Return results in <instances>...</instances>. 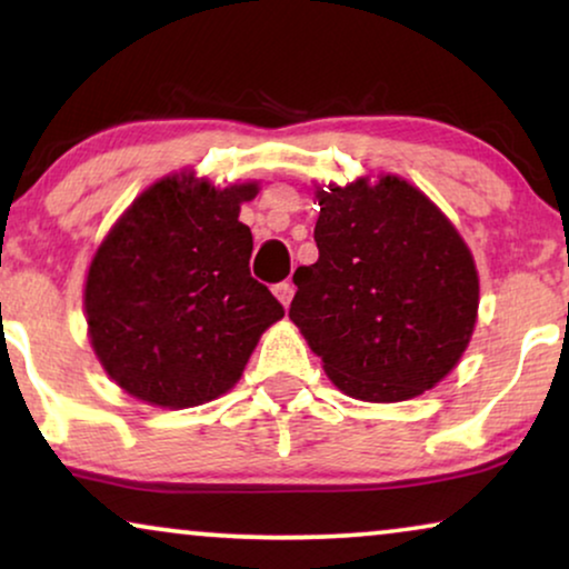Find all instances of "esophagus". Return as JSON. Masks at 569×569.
<instances>
[{
	"label": "esophagus",
	"mask_w": 569,
	"mask_h": 569,
	"mask_svg": "<svg viewBox=\"0 0 569 569\" xmlns=\"http://www.w3.org/2000/svg\"><path fill=\"white\" fill-rule=\"evenodd\" d=\"M274 295L284 308H290V302L295 298V284L292 282H279V284H274Z\"/></svg>",
	"instance_id": "obj_1"
}]
</instances>
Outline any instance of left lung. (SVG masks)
Wrapping results in <instances>:
<instances>
[{
  "label": "left lung",
  "instance_id": "obj_1",
  "mask_svg": "<svg viewBox=\"0 0 569 569\" xmlns=\"http://www.w3.org/2000/svg\"><path fill=\"white\" fill-rule=\"evenodd\" d=\"M316 199L318 261L295 271L292 323L352 399L430 391L477 323L479 277L463 238L396 176L329 186Z\"/></svg>",
  "mask_w": 569,
  "mask_h": 569
}]
</instances>
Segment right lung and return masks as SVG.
Wrapping results in <instances>:
<instances>
[{"label":"right lung","mask_w":569,"mask_h":569,"mask_svg":"<svg viewBox=\"0 0 569 569\" xmlns=\"http://www.w3.org/2000/svg\"><path fill=\"white\" fill-rule=\"evenodd\" d=\"M256 193L259 183L220 191L168 176L134 199L92 256V349L134 399L168 409L217 399L284 316L248 269L253 238L238 214Z\"/></svg>","instance_id":"add662e5"}]
</instances>
